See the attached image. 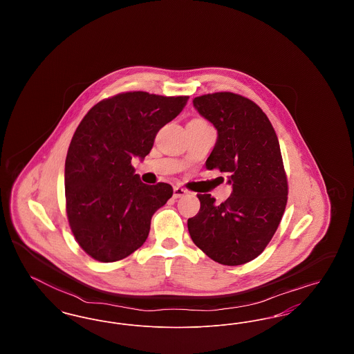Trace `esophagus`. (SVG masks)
I'll list each match as a JSON object with an SVG mask.
<instances>
[{
  "mask_svg": "<svg viewBox=\"0 0 354 354\" xmlns=\"http://www.w3.org/2000/svg\"><path fill=\"white\" fill-rule=\"evenodd\" d=\"M185 194H187V191H185V188H182V187H174V198H175V199L185 196Z\"/></svg>",
  "mask_w": 354,
  "mask_h": 354,
  "instance_id": "1",
  "label": "esophagus"
}]
</instances>
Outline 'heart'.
<instances>
[{"mask_svg": "<svg viewBox=\"0 0 354 354\" xmlns=\"http://www.w3.org/2000/svg\"><path fill=\"white\" fill-rule=\"evenodd\" d=\"M191 122H196V123H205V122L202 120V119H194V120H191Z\"/></svg>", "mask_w": 354, "mask_h": 354, "instance_id": "heart-1", "label": "heart"}]
</instances>
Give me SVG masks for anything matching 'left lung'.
Returning <instances> with one entry per match:
<instances>
[{"instance_id": "obj_1", "label": "left lung", "mask_w": 354, "mask_h": 354, "mask_svg": "<svg viewBox=\"0 0 354 354\" xmlns=\"http://www.w3.org/2000/svg\"><path fill=\"white\" fill-rule=\"evenodd\" d=\"M199 114L218 130L207 169L228 175L232 194L216 203L199 194L201 209L188 219L192 241L223 266H241L266 250L286 211L288 180L270 119L254 102L234 93L194 100Z\"/></svg>"}]
</instances>
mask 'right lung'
Here are the masks:
<instances>
[{"mask_svg": "<svg viewBox=\"0 0 354 354\" xmlns=\"http://www.w3.org/2000/svg\"><path fill=\"white\" fill-rule=\"evenodd\" d=\"M188 97L146 91L98 102L81 120L65 162L68 225L80 247L101 263L118 261L146 241L152 215L172 196L167 183L145 185L131 159H145L158 131Z\"/></svg>", "mask_w": 354, "mask_h": 354, "instance_id": "add662e5", "label": "right lung"}]
</instances>
